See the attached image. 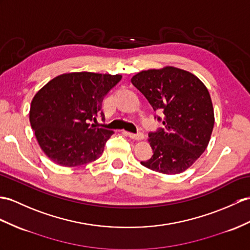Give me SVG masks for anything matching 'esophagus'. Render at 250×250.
Masks as SVG:
<instances>
[{"label":"esophagus","instance_id":"1","mask_svg":"<svg viewBox=\"0 0 250 250\" xmlns=\"http://www.w3.org/2000/svg\"><path fill=\"white\" fill-rule=\"evenodd\" d=\"M127 136H128L130 139L132 140H136V141H140V140H143L144 135L142 132H139V133H131V132H125Z\"/></svg>","mask_w":250,"mask_h":250}]
</instances>
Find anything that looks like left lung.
<instances>
[{"mask_svg":"<svg viewBox=\"0 0 250 250\" xmlns=\"http://www.w3.org/2000/svg\"><path fill=\"white\" fill-rule=\"evenodd\" d=\"M131 83L164 114V128L148 135L154 155L141 164L167 175L185 172L206 150L214 126L208 89L197 76L175 66L141 71Z\"/></svg>","mask_w":250,"mask_h":250,"instance_id":"1","label":"left lung"}]
</instances>
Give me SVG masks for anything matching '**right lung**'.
<instances>
[{"label":"right lung","mask_w":250,"mask_h":250,"mask_svg":"<svg viewBox=\"0 0 250 250\" xmlns=\"http://www.w3.org/2000/svg\"><path fill=\"white\" fill-rule=\"evenodd\" d=\"M122 75L73 72L58 75L42 87L30 104L29 122L43 153L58 166L78 167L104 153L113 131L91 121L104 117L102 103Z\"/></svg>","instance_id":"add662e5"}]
</instances>
